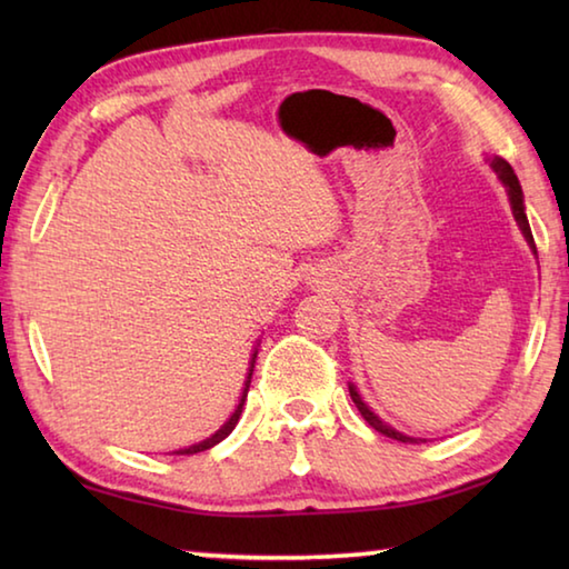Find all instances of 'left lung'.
Returning a JSON list of instances; mask_svg holds the SVG:
<instances>
[{
    "mask_svg": "<svg viewBox=\"0 0 569 569\" xmlns=\"http://www.w3.org/2000/svg\"><path fill=\"white\" fill-rule=\"evenodd\" d=\"M487 160H489V168H492V170L497 172V178L502 180V186L507 188L509 206H512V216H515V220H517L519 230H522V236H525V240L529 243V248H532V253L537 256V246H535L532 230H529V220H527V213H525V196H522V186H519V180H517V176H515L512 166H509L507 160L497 158V156H495V158H487ZM349 393H351V399H353V403H356V409L361 411V417H363L366 421H369V427L377 429L379 435L389 437V439H397V441H403V445H417V441H423V439H417V437H407V435H401V431H397L393 427H389L387 421L379 419L377 413H373V411L369 409V403H366V401L361 399V393L356 391L353 383H349Z\"/></svg>",
    "mask_w": 569,
    "mask_h": 569,
    "instance_id": "1",
    "label": "left lung"
}]
</instances>
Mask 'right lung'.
I'll return each instance as SVG.
<instances>
[{"label":"right lung","mask_w":569,"mask_h":569,"mask_svg":"<svg viewBox=\"0 0 569 569\" xmlns=\"http://www.w3.org/2000/svg\"><path fill=\"white\" fill-rule=\"evenodd\" d=\"M256 356H258V349L253 351V356H250V366H248V377H246V383H243V393H240V401H238V407H236V411L230 413V419L223 423V427H220L216 435H210L208 439H203V441H198V445H190V447H186V449H178V451H172V455H198V451H206V449H210V447H216V445H220V441H223L230 431L236 429V423H238V419H240V411H243V403H246V397H248V387H250V377H253V366H256Z\"/></svg>","instance_id":"add662e5"}]
</instances>
